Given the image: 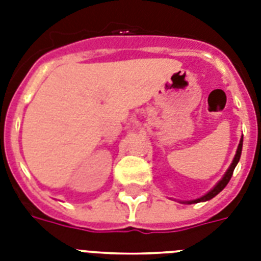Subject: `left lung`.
Listing matches in <instances>:
<instances>
[{
	"instance_id": "left-lung-1",
	"label": "left lung",
	"mask_w": 261,
	"mask_h": 261,
	"mask_svg": "<svg viewBox=\"0 0 261 261\" xmlns=\"http://www.w3.org/2000/svg\"><path fill=\"white\" fill-rule=\"evenodd\" d=\"M241 151H243V137H241V139H240V143H239V147H237V151H236V155L234 159H233V161H231L230 167H229V169L226 171V173L223 174V177L219 180L218 182H217V186L213 188L211 191H208L206 195H203V196H200V198L195 199V200H187V202H181V203H187V204H192V203H199V202H206V200H210V199H213L215 196V195H218L221 191L225 188V187L227 186V182L230 181L231 178V174H233V172H234V168L236 165L239 164L240 161V157H241Z\"/></svg>"
}]
</instances>
